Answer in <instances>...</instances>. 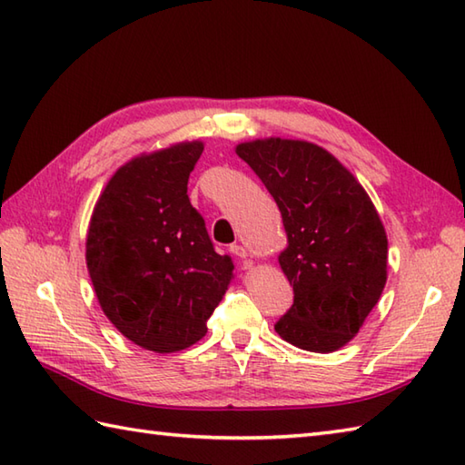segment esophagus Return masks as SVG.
<instances>
[{
	"label": "esophagus",
	"instance_id": "1",
	"mask_svg": "<svg viewBox=\"0 0 465 465\" xmlns=\"http://www.w3.org/2000/svg\"><path fill=\"white\" fill-rule=\"evenodd\" d=\"M230 252L235 255V258H240V260L248 258V250H245V245H242V243H232L230 245Z\"/></svg>",
	"mask_w": 465,
	"mask_h": 465
}]
</instances>
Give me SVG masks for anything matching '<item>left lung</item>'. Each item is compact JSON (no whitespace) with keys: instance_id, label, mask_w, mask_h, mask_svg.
<instances>
[{"instance_id":"1","label":"left lung","mask_w":465,"mask_h":465,"mask_svg":"<svg viewBox=\"0 0 465 465\" xmlns=\"http://www.w3.org/2000/svg\"><path fill=\"white\" fill-rule=\"evenodd\" d=\"M278 203L288 235L280 265L293 305L275 323L300 350L330 353L360 331L388 280V235L348 167L323 147L268 137L235 147Z\"/></svg>"}]
</instances>
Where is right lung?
<instances>
[{
    "label": "right lung",
    "instance_id": "obj_1",
    "mask_svg": "<svg viewBox=\"0 0 465 465\" xmlns=\"http://www.w3.org/2000/svg\"><path fill=\"white\" fill-rule=\"evenodd\" d=\"M202 152V142H182L124 163L87 227V272L104 313L155 353L200 341L233 278L232 258L213 250L187 197Z\"/></svg>",
    "mask_w": 465,
    "mask_h": 465
}]
</instances>
